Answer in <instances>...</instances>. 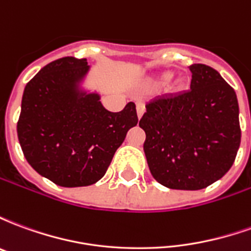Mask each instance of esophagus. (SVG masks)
I'll use <instances>...</instances> for the list:
<instances>
[{
  "mask_svg": "<svg viewBox=\"0 0 251 251\" xmlns=\"http://www.w3.org/2000/svg\"><path fill=\"white\" fill-rule=\"evenodd\" d=\"M144 113H145V104L141 103V102H138V103H137V117H138V120L141 118Z\"/></svg>",
  "mask_w": 251,
  "mask_h": 251,
  "instance_id": "1",
  "label": "esophagus"
}]
</instances>
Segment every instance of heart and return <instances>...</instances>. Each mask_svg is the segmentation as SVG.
I'll use <instances>...</instances> for the list:
<instances>
[{"mask_svg": "<svg viewBox=\"0 0 251 251\" xmlns=\"http://www.w3.org/2000/svg\"><path fill=\"white\" fill-rule=\"evenodd\" d=\"M174 77V72L172 71H161L158 74H154L152 76L147 77L144 83H142V88L145 91H156L158 88L164 87L165 84V93L171 94V95H180V94L185 93V90L188 88V79L184 75L181 76H176L172 81L171 78Z\"/></svg>", "mask_w": 251, "mask_h": 251, "instance_id": "1", "label": "heart"}]
</instances>
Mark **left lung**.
<instances>
[{"label": "left lung", "mask_w": 251, "mask_h": 251, "mask_svg": "<svg viewBox=\"0 0 251 251\" xmlns=\"http://www.w3.org/2000/svg\"><path fill=\"white\" fill-rule=\"evenodd\" d=\"M191 90L147 104L140 120L151 174L171 189L196 191L227 174L239 144L237 94L221 74L192 64Z\"/></svg>", "instance_id": "8db88e82"}]
</instances>
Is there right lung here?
Here are the masks:
<instances>
[{
  "label": "right lung",
  "instance_id": "right-lung-1",
  "mask_svg": "<svg viewBox=\"0 0 251 251\" xmlns=\"http://www.w3.org/2000/svg\"><path fill=\"white\" fill-rule=\"evenodd\" d=\"M87 59L67 56L47 64L25 86L17 136L26 161L60 187L100 180L126 133L137 125L136 104L111 113L100 94L84 86Z\"/></svg>",
  "mask_w": 251,
  "mask_h": 251
}]
</instances>
